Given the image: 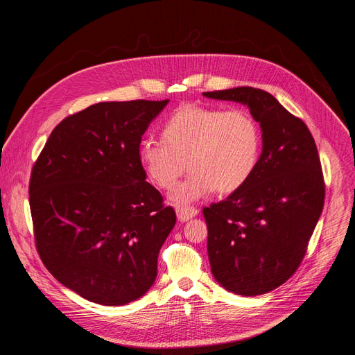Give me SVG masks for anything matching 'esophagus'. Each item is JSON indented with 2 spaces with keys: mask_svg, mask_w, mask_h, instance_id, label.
<instances>
[{
  "mask_svg": "<svg viewBox=\"0 0 355 355\" xmlns=\"http://www.w3.org/2000/svg\"><path fill=\"white\" fill-rule=\"evenodd\" d=\"M175 212H177V216H178V219H180L181 222H187V220L192 219L195 215H198L196 208L188 207V205H187V207H177Z\"/></svg>",
  "mask_w": 355,
  "mask_h": 355,
  "instance_id": "esophagus-1",
  "label": "esophagus"
}]
</instances>
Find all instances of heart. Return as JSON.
I'll use <instances>...</instances> for the list:
<instances>
[{
	"label": "heart",
	"mask_w": 355,
	"mask_h": 355,
	"mask_svg": "<svg viewBox=\"0 0 355 355\" xmlns=\"http://www.w3.org/2000/svg\"><path fill=\"white\" fill-rule=\"evenodd\" d=\"M163 140L144 139L139 160L147 177L164 189L189 175L170 193L174 204L232 193L254 174L263 148L259 121L250 111H225L196 104L180 107L162 129Z\"/></svg>",
	"instance_id": "obj_1"
}]
</instances>
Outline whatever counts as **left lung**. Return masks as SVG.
Here are the masks:
<instances>
[{
	"label": "left lung",
	"instance_id": "8db88e82",
	"mask_svg": "<svg viewBox=\"0 0 355 355\" xmlns=\"http://www.w3.org/2000/svg\"><path fill=\"white\" fill-rule=\"evenodd\" d=\"M204 95L247 105L263 130L254 174L225 200L204 208L216 281L237 295H263L295 274L323 211L318 147L305 122L264 89L237 87Z\"/></svg>",
	"mask_w": 355,
	"mask_h": 355
}]
</instances>
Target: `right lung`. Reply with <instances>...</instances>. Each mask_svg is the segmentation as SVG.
<instances>
[{"label":"right lung","mask_w":355,"mask_h":355,"mask_svg":"<svg viewBox=\"0 0 355 355\" xmlns=\"http://www.w3.org/2000/svg\"><path fill=\"white\" fill-rule=\"evenodd\" d=\"M167 104L99 103L69 115L32 167L39 257L60 284L99 305H126L150 289L175 225L139 160L143 133Z\"/></svg>","instance_id":"1"}]
</instances>
